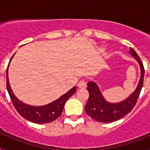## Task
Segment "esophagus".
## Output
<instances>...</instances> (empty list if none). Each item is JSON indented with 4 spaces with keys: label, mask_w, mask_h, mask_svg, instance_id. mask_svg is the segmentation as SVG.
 Here are the masks:
<instances>
[{
    "label": "esophagus",
    "mask_w": 150,
    "mask_h": 150,
    "mask_svg": "<svg viewBox=\"0 0 150 150\" xmlns=\"http://www.w3.org/2000/svg\"><path fill=\"white\" fill-rule=\"evenodd\" d=\"M78 87L79 88H85L86 87V82L85 80H81L79 81V83H78Z\"/></svg>",
    "instance_id": "esophagus-1"
}]
</instances>
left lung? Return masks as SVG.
<instances>
[{
	"mask_svg": "<svg viewBox=\"0 0 150 150\" xmlns=\"http://www.w3.org/2000/svg\"><path fill=\"white\" fill-rule=\"evenodd\" d=\"M129 53L137 61L140 67V78L137 88L125 100L118 103H110L104 99L95 82L88 83L87 90L89 98L85 106V110L91 119L104 123L115 122L129 113L137 103L144 84L145 71L140 57L132 47L129 49Z\"/></svg>",
	"mask_w": 150,
	"mask_h": 150,
	"instance_id": "obj_1",
	"label": "left lung"
}]
</instances>
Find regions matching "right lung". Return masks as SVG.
Instances as JSON below:
<instances>
[{
    "label": "right lung",
    "mask_w": 150,
    "mask_h": 150,
    "mask_svg": "<svg viewBox=\"0 0 150 150\" xmlns=\"http://www.w3.org/2000/svg\"><path fill=\"white\" fill-rule=\"evenodd\" d=\"M13 57V55L12 58ZM10 62H9V64H10ZM9 64H8V67H9ZM8 67L6 69V88H7L8 93L10 97L12 103L17 112L22 117L32 122L37 123V124H45V123H50L56 120L57 118H59L62 114L65 102L70 97L72 96L75 93L76 90V86L73 87L71 90H69L67 93L61 96L59 98L46 105L40 106V107L29 106L18 100L12 91L10 83H9V78H8Z\"/></svg>",
    "instance_id": "add662e5"
}]
</instances>
